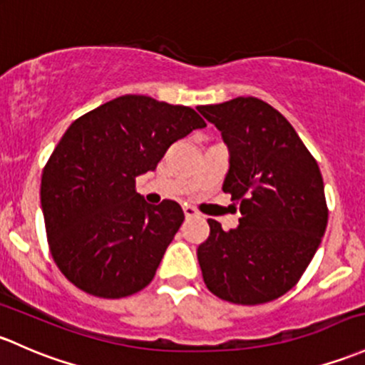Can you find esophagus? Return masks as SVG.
<instances>
[{"instance_id":"1","label":"esophagus","mask_w":365,"mask_h":365,"mask_svg":"<svg viewBox=\"0 0 365 365\" xmlns=\"http://www.w3.org/2000/svg\"><path fill=\"white\" fill-rule=\"evenodd\" d=\"M183 213H185V218H194V217H199V212L192 206H183Z\"/></svg>"}]
</instances>
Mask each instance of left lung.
<instances>
[{"label": "left lung", "instance_id": "1", "mask_svg": "<svg viewBox=\"0 0 365 365\" xmlns=\"http://www.w3.org/2000/svg\"><path fill=\"white\" fill-rule=\"evenodd\" d=\"M197 110L227 145L231 166L222 189L241 213L231 231L208 218L210 236L197 248L202 279L232 304L274 301L301 279L327 227L320 168L290 122L262 99Z\"/></svg>", "mask_w": 365, "mask_h": 365}]
</instances>
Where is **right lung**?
<instances>
[{"label": "right lung", "instance_id": "obj_1", "mask_svg": "<svg viewBox=\"0 0 365 365\" xmlns=\"http://www.w3.org/2000/svg\"><path fill=\"white\" fill-rule=\"evenodd\" d=\"M205 120L189 106L128 94L82 115L53 148L41 175V210L53 262L86 294L122 299L155 276L183 222L171 199L152 206L136 176Z\"/></svg>", "mask_w": 365, "mask_h": 365}]
</instances>
